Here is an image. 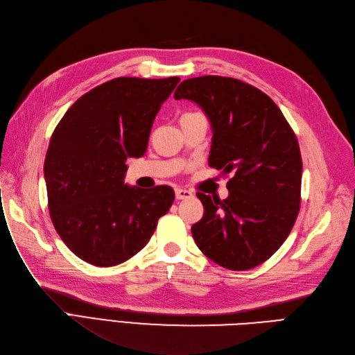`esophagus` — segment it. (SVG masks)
I'll return each mask as SVG.
<instances>
[{"mask_svg":"<svg viewBox=\"0 0 355 355\" xmlns=\"http://www.w3.org/2000/svg\"><path fill=\"white\" fill-rule=\"evenodd\" d=\"M175 198L181 199V200H186V199L193 198V193L186 189H175Z\"/></svg>","mask_w":355,"mask_h":355,"instance_id":"esophagus-1","label":"esophagus"}]
</instances>
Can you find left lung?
I'll use <instances>...</instances> for the list:
<instances>
[{
  "instance_id": "left-lung-1",
  "label": "left lung",
  "mask_w": 355,
  "mask_h": 355,
  "mask_svg": "<svg viewBox=\"0 0 355 355\" xmlns=\"http://www.w3.org/2000/svg\"><path fill=\"white\" fill-rule=\"evenodd\" d=\"M174 98L190 100L205 112L212 130L208 162L233 175L223 200L196 193L205 212L191 225L194 242L224 268H254L283 245L298 216V140L276 103L239 79L190 78Z\"/></svg>"
}]
</instances>
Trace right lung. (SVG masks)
<instances>
[{
	"mask_svg": "<svg viewBox=\"0 0 355 355\" xmlns=\"http://www.w3.org/2000/svg\"><path fill=\"white\" fill-rule=\"evenodd\" d=\"M178 83L112 79L78 98L51 135L44 164L50 216L88 264L112 267L140 252L174 202L169 186H128L125 162L146 153L153 121Z\"/></svg>",
	"mask_w": 355,
	"mask_h": 355,
	"instance_id": "obj_1",
	"label": "right lung"
}]
</instances>
